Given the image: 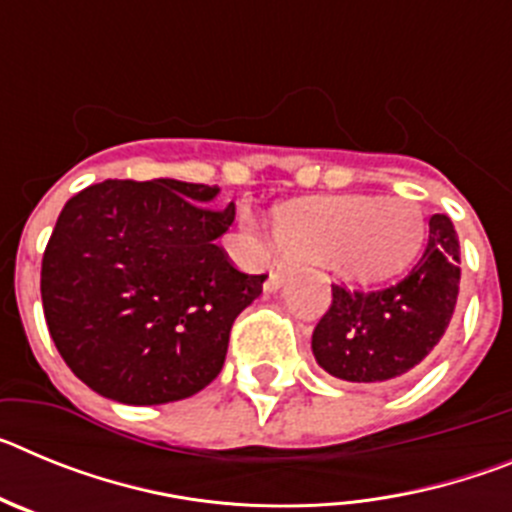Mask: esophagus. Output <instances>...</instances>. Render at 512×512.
<instances>
[{"mask_svg": "<svg viewBox=\"0 0 512 512\" xmlns=\"http://www.w3.org/2000/svg\"><path fill=\"white\" fill-rule=\"evenodd\" d=\"M292 269H295V261H289V259L274 261L269 279H266V292H277V289L282 287L284 282H287L289 271H292Z\"/></svg>", "mask_w": 512, "mask_h": 512, "instance_id": "esophagus-1", "label": "esophagus"}]
</instances>
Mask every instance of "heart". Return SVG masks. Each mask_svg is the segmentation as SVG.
<instances>
[{
	"label": "heart",
	"instance_id": "1",
	"mask_svg": "<svg viewBox=\"0 0 512 512\" xmlns=\"http://www.w3.org/2000/svg\"><path fill=\"white\" fill-rule=\"evenodd\" d=\"M279 243L295 259L330 264L351 284L397 277L418 256L423 212L402 197H330L277 212Z\"/></svg>",
	"mask_w": 512,
	"mask_h": 512
}]
</instances>
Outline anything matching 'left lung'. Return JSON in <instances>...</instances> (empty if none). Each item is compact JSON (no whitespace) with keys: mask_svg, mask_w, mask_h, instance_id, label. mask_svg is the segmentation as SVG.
I'll list each match as a JSON object with an SVG mask.
<instances>
[{"mask_svg":"<svg viewBox=\"0 0 512 512\" xmlns=\"http://www.w3.org/2000/svg\"><path fill=\"white\" fill-rule=\"evenodd\" d=\"M428 243L402 282L377 292L333 284V302L312 330V354L346 382L379 384L413 372L441 341L459 297V238L433 215Z\"/></svg>","mask_w":512,"mask_h":512,"instance_id":"left-lung-1","label":"left lung"}]
</instances>
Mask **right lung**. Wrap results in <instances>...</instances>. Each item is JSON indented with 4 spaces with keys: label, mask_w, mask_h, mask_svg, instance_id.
<instances>
[{
    "label": "right lung",
    "mask_w": 512,
    "mask_h": 512,
    "mask_svg": "<svg viewBox=\"0 0 512 512\" xmlns=\"http://www.w3.org/2000/svg\"><path fill=\"white\" fill-rule=\"evenodd\" d=\"M179 179H107L58 215L40 297L58 354L97 395L164 405L220 374L233 320L266 274H243L217 238L235 205Z\"/></svg>",
    "instance_id": "add662e5"
}]
</instances>
